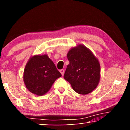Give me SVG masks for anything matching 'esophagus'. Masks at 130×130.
<instances>
[{
  "label": "esophagus",
  "mask_w": 130,
  "mask_h": 130,
  "mask_svg": "<svg viewBox=\"0 0 130 130\" xmlns=\"http://www.w3.org/2000/svg\"><path fill=\"white\" fill-rule=\"evenodd\" d=\"M60 73H61V74H62V75L63 76V74H64V70L63 69H61V70H60Z\"/></svg>",
  "instance_id": "34e87169"
}]
</instances>
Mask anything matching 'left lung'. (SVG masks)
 I'll return each instance as SVG.
<instances>
[{
	"label": "left lung",
	"mask_w": 130,
	"mask_h": 130,
	"mask_svg": "<svg viewBox=\"0 0 130 130\" xmlns=\"http://www.w3.org/2000/svg\"><path fill=\"white\" fill-rule=\"evenodd\" d=\"M67 57L69 64L63 78L77 93L87 94L93 91L100 77V65L98 59L82 45L70 50Z\"/></svg>",
	"instance_id": "left-lung-1"
}]
</instances>
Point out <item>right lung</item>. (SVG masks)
<instances>
[{"label": "right lung", "instance_id": "right-lung-1", "mask_svg": "<svg viewBox=\"0 0 130 130\" xmlns=\"http://www.w3.org/2000/svg\"><path fill=\"white\" fill-rule=\"evenodd\" d=\"M61 74L47 55L30 58L24 70L23 80L28 91L37 95L46 93Z\"/></svg>", "mask_w": 130, "mask_h": 130}]
</instances>
